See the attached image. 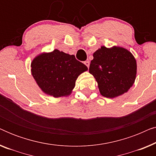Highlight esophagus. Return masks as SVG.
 <instances>
[{
  "instance_id": "1",
  "label": "esophagus",
  "mask_w": 156,
  "mask_h": 156,
  "mask_svg": "<svg viewBox=\"0 0 156 156\" xmlns=\"http://www.w3.org/2000/svg\"><path fill=\"white\" fill-rule=\"evenodd\" d=\"M84 63V65H86L87 67H88V68L89 67V65H90V62H89V61H85Z\"/></svg>"
}]
</instances>
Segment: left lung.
I'll return each instance as SVG.
<instances>
[{"mask_svg":"<svg viewBox=\"0 0 156 156\" xmlns=\"http://www.w3.org/2000/svg\"><path fill=\"white\" fill-rule=\"evenodd\" d=\"M93 57L89 71L97 80L101 94L114 98L127 92L136 80L137 65L133 55L120 47L102 46Z\"/></svg>","mask_w":156,"mask_h":156,"instance_id":"1","label":"left lung"}]
</instances>
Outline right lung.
I'll use <instances>...</instances> for the list:
<instances>
[{
    "label": "right lung",
    "mask_w": 156,
    "mask_h": 156,
    "mask_svg": "<svg viewBox=\"0 0 156 156\" xmlns=\"http://www.w3.org/2000/svg\"><path fill=\"white\" fill-rule=\"evenodd\" d=\"M87 67L78 61L74 55L58 50L42 53L31 63L32 75L42 91L54 97L71 94L78 76Z\"/></svg>",
    "instance_id": "1"
}]
</instances>
